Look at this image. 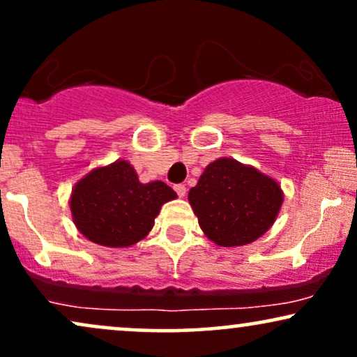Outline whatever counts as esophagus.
Wrapping results in <instances>:
<instances>
[{"instance_id":"1","label":"esophagus","mask_w":357,"mask_h":357,"mask_svg":"<svg viewBox=\"0 0 357 357\" xmlns=\"http://www.w3.org/2000/svg\"><path fill=\"white\" fill-rule=\"evenodd\" d=\"M174 191L179 197H184V194H186V186H184V184H176Z\"/></svg>"}]
</instances>
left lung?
<instances>
[{"label":"left lung","instance_id":"obj_1","mask_svg":"<svg viewBox=\"0 0 357 357\" xmlns=\"http://www.w3.org/2000/svg\"><path fill=\"white\" fill-rule=\"evenodd\" d=\"M188 199L212 242L238 247L268 231L278 215L283 192L277 181L255 168L220 158L204 169Z\"/></svg>","mask_w":357,"mask_h":357}]
</instances>
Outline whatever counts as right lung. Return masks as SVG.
<instances>
[{
	"mask_svg": "<svg viewBox=\"0 0 357 357\" xmlns=\"http://www.w3.org/2000/svg\"><path fill=\"white\" fill-rule=\"evenodd\" d=\"M176 192L163 181L143 184L126 161L97 168L75 184L70 211L89 241L105 247H128L151 231L165 202Z\"/></svg>",
	"mask_w": 357,
	"mask_h": 357,
	"instance_id": "add662e5",
	"label": "right lung"
}]
</instances>
